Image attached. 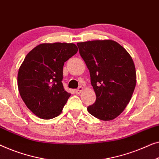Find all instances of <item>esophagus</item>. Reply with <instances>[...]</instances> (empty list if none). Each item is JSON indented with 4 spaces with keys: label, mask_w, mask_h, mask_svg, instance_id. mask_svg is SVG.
Returning a JSON list of instances; mask_svg holds the SVG:
<instances>
[{
    "label": "esophagus",
    "mask_w": 159,
    "mask_h": 159,
    "mask_svg": "<svg viewBox=\"0 0 159 159\" xmlns=\"http://www.w3.org/2000/svg\"><path fill=\"white\" fill-rule=\"evenodd\" d=\"M82 90H83V87H78L77 89H75V93H76V94H80L82 92Z\"/></svg>",
    "instance_id": "34e87169"
}]
</instances>
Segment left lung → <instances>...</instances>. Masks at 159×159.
Masks as SVG:
<instances>
[{
  "label": "left lung",
  "instance_id": "left-lung-1",
  "mask_svg": "<svg viewBox=\"0 0 159 159\" xmlns=\"http://www.w3.org/2000/svg\"><path fill=\"white\" fill-rule=\"evenodd\" d=\"M77 44L96 94L95 102L87 107V111L102 120H113L125 110L135 89L134 62L115 41H89Z\"/></svg>",
  "mask_w": 159,
  "mask_h": 159
}]
</instances>
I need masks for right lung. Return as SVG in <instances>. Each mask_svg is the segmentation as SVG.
Masks as SVG:
<instances>
[{"label": "right lung", "mask_w": 159, "mask_h": 159, "mask_svg": "<svg viewBox=\"0 0 159 159\" xmlns=\"http://www.w3.org/2000/svg\"><path fill=\"white\" fill-rule=\"evenodd\" d=\"M75 43H41L25 57L18 72V87L27 107L39 118L61 114L71 94L64 89L63 66L77 52Z\"/></svg>", "instance_id": "1"}]
</instances>
